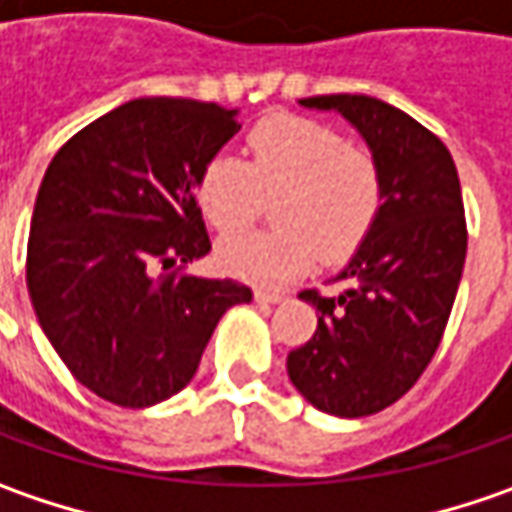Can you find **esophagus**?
Here are the masks:
<instances>
[{
  "label": "esophagus",
  "instance_id": "1",
  "mask_svg": "<svg viewBox=\"0 0 512 512\" xmlns=\"http://www.w3.org/2000/svg\"><path fill=\"white\" fill-rule=\"evenodd\" d=\"M255 300L257 303H263V306H269V303H280L283 295L280 292H266V289H255Z\"/></svg>",
  "mask_w": 512,
  "mask_h": 512
}]
</instances>
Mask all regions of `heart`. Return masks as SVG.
Returning a JSON list of instances; mask_svg holds the SVG:
<instances>
[{
    "instance_id": "1",
    "label": "heart",
    "mask_w": 512,
    "mask_h": 512,
    "mask_svg": "<svg viewBox=\"0 0 512 512\" xmlns=\"http://www.w3.org/2000/svg\"><path fill=\"white\" fill-rule=\"evenodd\" d=\"M249 154V163L217 154L197 177V203L217 232L249 226L266 197L283 194L275 209L280 229L220 240L217 260L229 275L280 286L312 269L318 255L344 263L364 246L387 197L384 171L369 151L321 120L278 114L249 131Z\"/></svg>"
}]
</instances>
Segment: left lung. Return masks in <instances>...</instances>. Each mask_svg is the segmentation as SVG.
<instances>
[{
  "instance_id": "left-lung-1",
  "label": "left lung",
  "mask_w": 512,
  "mask_h": 512,
  "mask_svg": "<svg viewBox=\"0 0 512 512\" xmlns=\"http://www.w3.org/2000/svg\"><path fill=\"white\" fill-rule=\"evenodd\" d=\"M300 105L344 114L384 171L381 217L335 278L346 289L300 292L318 309V329L286 358L312 407L364 418L410 392L444 338L467 257L461 183L447 145L395 105L364 94Z\"/></svg>"
}]
</instances>
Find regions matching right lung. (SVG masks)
<instances>
[{
  "instance_id": "add662e5",
  "label": "right lung",
  "mask_w": 512,
  "mask_h": 512,
  "mask_svg": "<svg viewBox=\"0 0 512 512\" xmlns=\"http://www.w3.org/2000/svg\"><path fill=\"white\" fill-rule=\"evenodd\" d=\"M234 114L183 97L131 100L77 131L42 177L31 303L71 375L117 407L180 392L223 312L252 300L237 280L183 272L212 252L197 177L240 131Z\"/></svg>"
}]
</instances>
